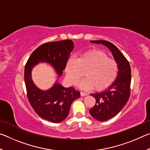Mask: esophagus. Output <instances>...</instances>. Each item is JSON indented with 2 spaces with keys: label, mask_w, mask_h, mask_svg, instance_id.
Segmentation results:
<instances>
[{
  "label": "esophagus",
  "mask_w": 150,
  "mask_h": 150,
  "mask_svg": "<svg viewBox=\"0 0 150 150\" xmlns=\"http://www.w3.org/2000/svg\"><path fill=\"white\" fill-rule=\"evenodd\" d=\"M81 96H87L88 95V93H84V92H81Z\"/></svg>",
  "instance_id": "1"
}]
</instances>
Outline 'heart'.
Returning a JSON list of instances; mask_svg holds the SVG:
<instances>
[{"mask_svg":"<svg viewBox=\"0 0 150 150\" xmlns=\"http://www.w3.org/2000/svg\"><path fill=\"white\" fill-rule=\"evenodd\" d=\"M118 70L116 61L98 50L87 51L78 59L70 58L65 67L69 84H77L85 72L86 78L81 82V88L85 90L93 88L97 91L110 87L117 76Z\"/></svg>","mask_w":150,"mask_h":150,"instance_id":"1","label":"heart"}]
</instances>
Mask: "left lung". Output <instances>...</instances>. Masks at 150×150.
Masks as SVG:
<instances>
[{"mask_svg":"<svg viewBox=\"0 0 150 150\" xmlns=\"http://www.w3.org/2000/svg\"><path fill=\"white\" fill-rule=\"evenodd\" d=\"M91 42L107 46L118 64V74L115 82L103 92L91 94L96 99L95 105L89 110L91 115L98 121H106L117 115L128 102L130 96L131 68L125 56L111 42L106 40Z\"/></svg>","mask_w":150,"mask_h":150,"instance_id":"left-lung-1","label":"left lung"}]
</instances>
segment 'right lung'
<instances>
[{"label": "right lung", "mask_w": 150, "mask_h": 150, "mask_svg": "<svg viewBox=\"0 0 150 150\" xmlns=\"http://www.w3.org/2000/svg\"><path fill=\"white\" fill-rule=\"evenodd\" d=\"M73 47V42L69 40L45 43L33 52L25 65L24 81L28 99L40 117L54 123L65 120L73 101L80 97L79 91L72 87L64 88L57 83L50 90H40L32 80L31 70L39 62H47L54 66L61 76Z\"/></svg>", "instance_id": "add662e5"}]
</instances>
